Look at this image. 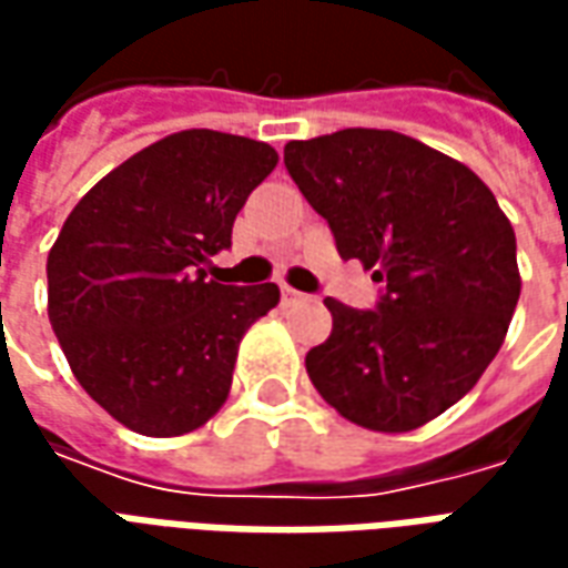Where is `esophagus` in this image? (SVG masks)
I'll use <instances>...</instances> for the list:
<instances>
[{"mask_svg": "<svg viewBox=\"0 0 568 568\" xmlns=\"http://www.w3.org/2000/svg\"><path fill=\"white\" fill-rule=\"evenodd\" d=\"M307 295H301V292H295L292 285H283V301L285 304H297V301H304Z\"/></svg>", "mask_w": 568, "mask_h": 568, "instance_id": "obj_1", "label": "esophagus"}]
</instances>
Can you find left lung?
<instances>
[{
    "label": "left lung",
    "instance_id": "8db88e82",
    "mask_svg": "<svg viewBox=\"0 0 568 568\" xmlns=\"http://www.w3.org/2000/svg\"><path fill=\"white\" fill-rule=\"evenodd\" d=\"M285 170L341 258L383 283L374 310H332L307 374L356 426L410 432L456 405L499 353L520 297L511 222L480 179L395 130L349 128L285 145Z\"/></svg>",
    "mask_w": 568,
    "mask_h": 568
}]
</instances>
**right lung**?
Here are the masks:
<instances>
[{
	"label": "right lung",
	"instance_id": "obj_1",
	"mask_svg": "<svg viewBox=\"0 0 568 568\" xmlns=\"http://www.w3.org/2000/svg\"><path fill=\"white\" fill-rule=\"evenodd\" d=\"M267 142L182 130L103 175L48 252V320L97 405L173 438L224 405L236 346L280 301L273 283L206 280L236 212L273 173Z\"/></svg>",
	"mask_w": 568,
	"mask_h": 568
}]
</instances>
